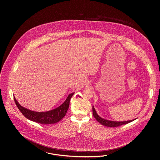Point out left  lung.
I'll list each match as a JSON object with an SVG mask.
<instances>
[{"label": "left lung", "instance_id": "8db88e82", "mask_svg": "<svg viewBox=\"0 0 160 160\" xmlns=\"http://www.w3.org/2000/svg\"><path fill=\"white\" fill-rule=\"evenodd\" d=\"M92 112H93V115L94 116V118H95V119H97V121L98 122L100 123L101 125H104V126H106L108 127H119L122 125L124 124H127L129 122H132L134 120H136V119H134L133 120H131V121H123V122H116V121H108L102 118H101L100 116H98V114H97V113L96 112L94 107L92 106Z\"/></svg>", "mask_w": 160, "mask_h": 160}]
</instances>
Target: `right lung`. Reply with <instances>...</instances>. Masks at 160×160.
Wrapping results in <instances>:
<instances>
[{
    "label": "right lung",
    "mask_w": 160,
    "mask_h": 160,
    "mask_svg": "<svg viewBox=\"0 0 160 160\" xmlns=\"http://www.w3.org/2000/svg\"><path fill=\"white\" fill-rule=\"evenodd\" d=\"M74 94V93H70L65 102L60 106L52 110L46 112H37L31 111L30 110L21 106L15 99V97H14V99L15 101L16 106L21 112V113L24 116V117L32 121L47 125L57 123L60 121L65 116L69 106L70 99Z\"/></svg>",
    "instance_id": "1"
}]
</instances>
